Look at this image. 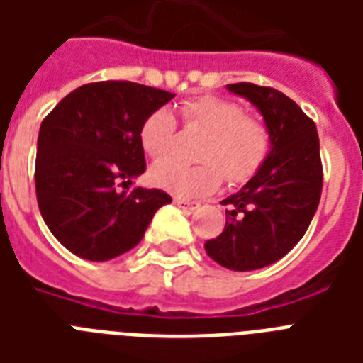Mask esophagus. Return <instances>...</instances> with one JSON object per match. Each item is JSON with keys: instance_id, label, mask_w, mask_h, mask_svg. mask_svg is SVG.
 I'll return each instance as SVG.
<instances>
[{"instance_id": "1", "label": "esophagus", "mask_w": 363, "mask_h": 363, "mask_svg": "<svg viewBox=\"0 0 363 363\" xmlns=\"http://www.w3.org/2000/svg\"><path fill=\"white\" fill-rule=\"evenodd\" d=\"M173 203L179 205V207H184V209H190V211L198 209L199 207V203H196V201H186V199H181V198L173 199Z\"/></svg>"}]
</instances>
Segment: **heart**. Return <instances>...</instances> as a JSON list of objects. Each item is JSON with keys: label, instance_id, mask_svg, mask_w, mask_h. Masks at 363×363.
I'll return each mask as SVG.
<instances>
[{"label": "heart", "instance_id": "obj_1", "mask_svg": "<svg viewBox=\"0 0 363 363\" xmlns=\"http://www.w3.org/2000/svg\"><path fill=\"white\" fill-rule=\"evenodd\" d=\"M186 128L207 131L198 160L201 165H184L173 160L156 164L150 181L179 198H201L215 192L224 181L245 182L264 165L271 148L269 128L259 116L247 115L238 101L218 96H198L181 105ZM177 139L175 116L156 109L143 121L139 143L152 160L167 158Z\"/></svg>", "mask_w": 363, "mask_h": 363}]
</instances>
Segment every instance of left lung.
Segmentation results:
<instances>
[{"instance_id": "obj_1", "label": "left lung", "mask_w": 363, "mask_h": 363, "mask_svg": "<svg viewBox=\"0 0 363 363\" xmlns=\"http://www.w3.org/2000/svg\"><path fill=\"white\" fill-rule=\"evenodd\" d=\"M262 113L271 150L258 173L222 205L226 226L205 250L216 264L252 271L273 264L305 235L322 194L320 143L315 122L282 92L252 82L228 84Z\"/></svg>"}]
</instances>
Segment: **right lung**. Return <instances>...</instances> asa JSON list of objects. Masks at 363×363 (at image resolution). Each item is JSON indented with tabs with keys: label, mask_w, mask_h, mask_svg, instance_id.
<instances>
[{
	"label": "right lung",
	"mask_w": 363,
	"mask_h": 363,
	"mask_svg": "<svg viewBox=\"0 0 363 363\" xmlns=\"http://www.w3.org/2000/svg\"><path fill=\"white\" fill-rule=\"evenodd\" d=\"M175 94L130 81L82 84L37 137L35 192L45 224L77 256L105 262L141 241L171 196L131 181L145 173L139 128Z\"/></svg>",
	"instance_id": "obj_1"
}]
</instances>
